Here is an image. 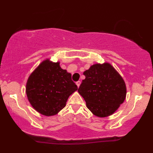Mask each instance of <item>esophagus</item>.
<instances>
[{
  "label": "esophagus",
  "instance_id": "esophagus-1",
  "mask_svg": "<svg viewBox=\"0 0 153 153\" xmlns=\"http://www.w3.org/2000/svg\"><path fill=\"white\" fill-rule=\"evenodd\" d=\"M80 83H81V82H80V80H78V81H77V82H76V85H78V88H79V86H80Z\"/></svg>",
  "mask_w": 153,
  "mask_h": 153
}]
</instances>
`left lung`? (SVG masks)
Masks as SVG:
<instances>
[{
    "instance_id": "8db88e82",
    "label": "left lung",
    "mask_w": 153,
    "mask_h": 153,
    "mask_svg": "<svg viewBox=\"0 0 153 153\" xmlns=\"http://www.w3.org/2000/svg\"><path fill=\"white\" fill-rule=\"evenodd\" d=\"M78 93L94 114L99 117L111 115L124 102L127 94L125 82L108 63L95 64L83 73Z\"/></svg>"
}]
</instances>
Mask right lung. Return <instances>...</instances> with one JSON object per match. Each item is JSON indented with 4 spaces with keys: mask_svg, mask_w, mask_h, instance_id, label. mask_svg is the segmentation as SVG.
I'll list each match as a JSON object with an SVG mask.
<instances>
[{
    "mask_svg": "<svg viewBox=\"0 0 153 153\" xmlns=\"http://www.w3.org/2000/svg\"><path fill=\"white\" fill-rule=\"evenodd\" d=\"M77 90L71 73L62 69L59 62L47 59L29 76L26 93L31 106L38 112L52 116L65 106L69 96Z\"/></svg>",
    "mask_w": 153,
    "mask_h": 153,
    "instance_id": "right-lung-1",
    "label": "right lung"
}]
</instances>
